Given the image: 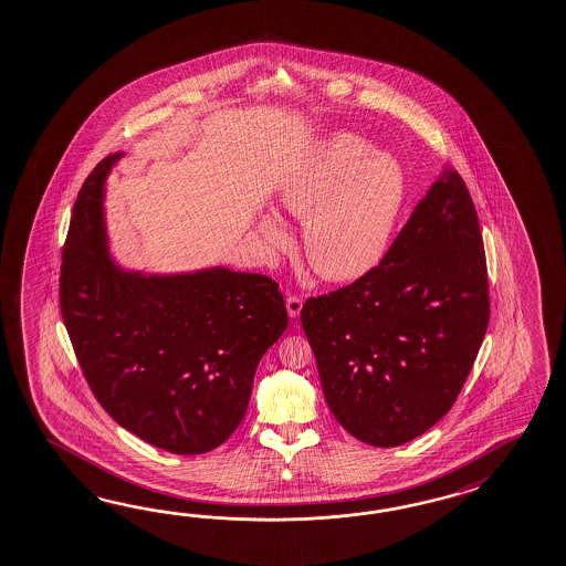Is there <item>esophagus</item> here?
I'll return each mask as SVG.
<instances>
[{
	"label": "esophagus",
	"mask_w": 566,
	"mask_h": 566,
	"mask_svg": "<svg viewBox=\"0 0 566 566\" xmlns=\"http://www.w3.org/2000/svg\"><path fill=\"white\" fill-rule=\"evenodd\" d=\"M302 297L300 295H290L287 297V314H290L291 317H297L300 316V312H302Z\"/></svg>",
	"instance_id": "1"
}]
</instances>
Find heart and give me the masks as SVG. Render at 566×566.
Here are the masks:
<instances>
[{
  "label": "heart",
  "mask_w": 566,
  "mask_h": 566,
  "mask_svg": "<svg viewBox=\"0 0 566 566\" xmlns=\"http://www.w3.org/2000/svg\"><path fill=\"white\" fill-rule=\"evenodd\" d=\"M355 134H336L291 175L279 193V210L302 220L303 252L314 273L350 283L381 263L406 199V175L389 155H370ZM261 237L287 250L290 232L264 216Z\"/></svg>",
  "instance_id": "b5f03b06"
}]
</instances>
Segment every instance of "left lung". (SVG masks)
<instances>
[{"instance_id":"obj_1","label":"left lung","mask_w":566,"mask_h":566,"mask_svg":"<svg viewBox=\"0 0 566 566\" xmlns=\"http://www.w3.org/2000/svg\"><path fill=\"white\" fill-rule=\"evenodd\" d=\"M485 249L473 199L448 171L381 263L303 303L326 403L342 428L391 448L454 406L489 326Z\"/></svg>"}]
</instances>
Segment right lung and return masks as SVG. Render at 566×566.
Returning <instances> with one entry per match:
<instances>
[{"label":"right lung","mask_w":566,"mask_h":566,"mask_svg":"<svg viewBox=\"0 0 566 566\" xmlns=\"http://www.w3.org/2000/svg\"><path fill=\"white\" fill-rule=\"evenodd\" d=\"M81 185L63 247L59 302L81 373L107 413L172 454L224 444L249 408L254 370L287 328L279 283L210 269L143 276L106 252L104 181Z\"/></svg>","instance_id":"right-lung-1"}]
</instances>
